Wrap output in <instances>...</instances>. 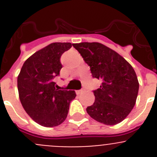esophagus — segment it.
<instances>
[{
	"instance_id": "obj_1",
	"label": "esophagus",
	"mask_w": 157,
	"mask_h": 157,
	"mask_svg": "<svg viewBox=\"0 0 157 157\" xmlns=\"http://www.w3.org/2000/svg\"><path fill=\"white\" fill-rule=\"evenodd\" d=\"M82 92V90H76L75 93H76V94L78 95V94H80V93H81Z\"/></svg>"
}]
</instances>
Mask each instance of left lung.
Here are the masks:
<instances>
[{
  "label": "left lung",
  "mask_w": 157,
  "mask_h": 157,
  "mask_svg": "<svg viewBox=\"0 0 157 157\" xmlns=\"http://www.w3.org/2000/svg\"><path fill=\"white\" fill-rule=\"evenodd\" d=\"M90 67L93 77L102 81L93 91L95 101L86 111L92 118L114 125L126 118L136 104L139 83L132 66L116 51L100 43L73 44Z\"/></svg>",
  "instance_id": "left-lung-1"
}]
</instances>
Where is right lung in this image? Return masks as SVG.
Returning <instances> with one entry per match:
<instances>
[{
  "mask_svg": "<svg viewBox=\"0 0 157 157\" xmlns=\"http://www.w3.org/2000/svg\"><path fill=\"white\" fill-rule=\"evenodd\" d=\"M71 43H53L38 50L24 62L18 76L19 100L34 121L51 128L65 121L69 105L76 96L74 90H59L54 78L59 75L60 61Z\"/></svg>",
  "mask_w": 157,
  "mask_h": 157,
  "instance_id": "add662e5",
  "label": "right lung"
}]
</instances>
